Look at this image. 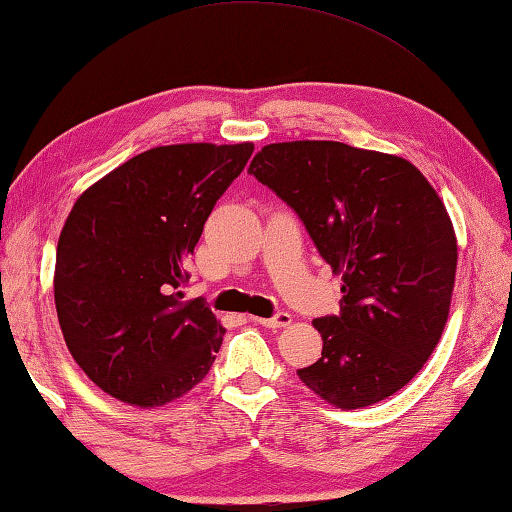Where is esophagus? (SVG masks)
<instances>
[{"label": "esophagus", "mask_w": 512, "mask_h": 512, "mask_svg": "<svg viewBox=\"0 0 512 512\" xmlns=\"http://www.w3.org/2000/svg\"><path fill=\"white\" fill-rule=\"evenodd\" d=\"M250 320H253V323H257V325H262V327H268V329H280V327H287L291 323V314H287V311H277V314L271 316V318H253V316H250Z\"/></svg>", "instance_id": "1"}]
</instances>
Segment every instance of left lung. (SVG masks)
Here are the masks:
<instances>
[{"label":"left lung","instance_id":"1","mask_svg":"<svg viewBox=\"0 0 512 512\" xmlns=\"http://www.w3.org/2000/svg\"><path fill=\"white\" fill-rule=\"evenodd\" d=\"M248 171L343 273L341 311L314 320L323 352L298 370L302 384L339 409L391 397L431 357L449 316L458 253L436 189L404 158L343 142L268 144Z\"/></svg>","mask_w":512,"mask_h":512}]
</instances>
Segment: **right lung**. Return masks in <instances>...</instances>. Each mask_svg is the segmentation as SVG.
Masks as SVG:
<instances>
[{
  "label": "right lung",
  "mask_w": 512,
  "mask_h": 512,
  "mask_svg": "<svg viewBox=\"0 0 512 512\" xmlns=\"http://www.w3.org/2000/svg\"><path fill=\"white\" fill-rule=\"evenodd\" d=\"M255 146L144 151L79 196L60 232L54 298L74 361L133 406H162L212 368L225 329L205 298L183 300L187 259Z\"/></svg>",
  "instance_id": "obj_1"
}]
</instances>
